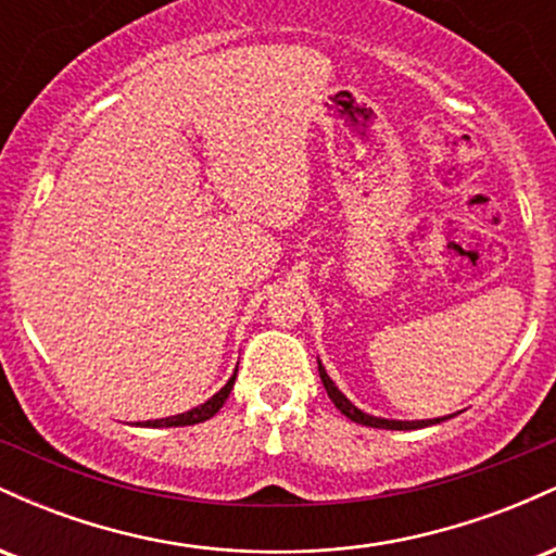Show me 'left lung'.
Returning a JSON list of instances; mask_svg holds the SVG:
<instances>
[{
    "label": "left lung",
    "mask_w": 556,
    "mask_h": 556,
    "mask_svg": "<svg viewBox=\"0 0 556 556\" xmlns=\"http://www.w3.org/2000/svg\"><path fill=\"white\" fill-rule=\"evenodd\" d=\"M318 376H321L324 381V389H327L329 400L334 402L337 410L342 413V416H348L350 420H355V424H363V426H371V429H392V431H407V429H424V426H431V424H442L446 418H433V420H387V418H374L368 416V413L358 410V407L353 405L340 389L334 387V381L329 379L327 371H324V366L318 363Z\"/></svg>",
    "instance_id": "8db88e82"
}]
</instances>
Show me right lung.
I'll list each match as a JSON object with an SVG mask.
<instances>
[{
  "mask_svg": "<svg viewBox=\"0 0 556 556\" xmlns=\"http://www.w3.org/2000/svg\"><path fill=\"white\" fill-rule=\"evenodd\" d=\"M238 376V374H235ZM235 376L227 381L225 387L219 389V392L214 394L212 400H206L203 405L193 407V410L182 413V416H172V418H162V420H146L143 426H151V429H159V426H193V424H203V420H208L212 416L219 413V407L225 405V400L229 397V392H232V384H235Z\"/></svg>",
  "mask_w": 556,
  "mask_h": 556,
  "instance_id": "right-lung-1",
  "label": "right lung"
}]
</instances>
